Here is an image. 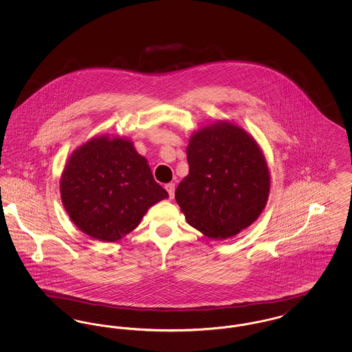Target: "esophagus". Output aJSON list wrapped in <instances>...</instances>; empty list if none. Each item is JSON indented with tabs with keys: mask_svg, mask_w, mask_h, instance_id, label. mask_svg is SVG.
<instances>
[{
	"mask_svg": "<svg viewBox=\"0 0 352 352\" xmlns=\"http://www.w3.org/2000/svg\"><path fill=\"white\" fill-rule=\"evenodd\" d=\"M165 188H166V191H168V198L173 199V198H174V191H175V184H168L165 186Z\"/></svg>",
	"mask_w": 352,
	"mask_h": 352,
	"instance_id": "esophagus-1",
	"label": "esophagus"
}]
</instances>
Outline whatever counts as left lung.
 <instances>
[{
	"label": "left lung",
	"instance_id": "8db88e82",
	"mask_svg": "<svg viewBox=\"0 0 352 352\" xmlns=\"http://www.w3.org/2000/svg\"><path fill=\"white\" fill-rule=\"evenodd\" d=\"M188 174L175 199L190 226L224 240L250 227L269 197L268 165L257 142L240 126L218 121L192 134Z\"/></svg>",
	"mask_w": 352,
	"mask_h": 352
}]
</instances>
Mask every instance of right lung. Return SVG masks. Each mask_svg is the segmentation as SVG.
<instances>
[{
    "mask_svg": "<svg viewBox=\"0 0 352 352\" xmlns=\"http://www.w3.org/2000/svg\"><path fill=\"white\" fill-rule=\"evenodd\" d=\"M60 197L80 231L109 243L133 231L153 204L168 198L133 142L108 135L95 137L71 154Z\"/></svg>",
    "mask_w": 352,
    "mask_h": 352,
    "instance_id": "add662e5",
    "label": "right lung"
}]
</instances>
